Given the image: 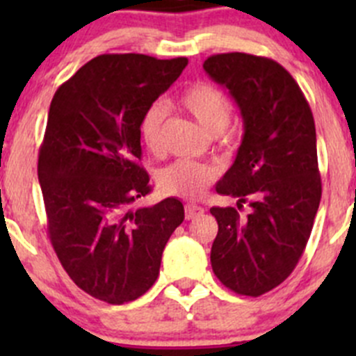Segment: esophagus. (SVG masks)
I'll return each instance as SVG.
<instances>
[{
    "instance_id": "34e87169",
    "label": "esophagus",
    "mask_w": 356,
    "mask_h": 356,
    "mask_svg": "<svg viewBox=\"0 0 356 356\" xmlns=\"http://www.w3.org/2000/svg\"><path fill=\"white\" fill-rule=\"evenodd\" d=\"M184 211H186V218H188V220H193V218L200 217V215L203 213V208L198 207V204H186Z\"/></svg>"
}]
</instances>
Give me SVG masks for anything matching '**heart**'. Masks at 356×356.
Returning <instances> with one entry per match:
<instances>
[{"mask_svg": "<svg viewBox=\"0 0 356 356\" xmlns=\"http://www.w3.org/2000/svg\"><path fill=\"white\" fill-rule=\"evenodd\" d=\"M179 105L211 134L218 138L227 136V125L231 122L232 105L224 91L208 82H195L188 86L179 95ZM165 122V106L161 103H152L141 115L139 120V134L143 143L153 155H160L161 148V129ZM217 179V170L210 165L195 163V161L179 160L168 165L158 174L156 182L161 193L177 198L193 200L198 198L201 193Z\"/></svg>", "mask_w": 356, "mask_h": 356, "instance_id": "1", "label": "heart"}]
</instances>
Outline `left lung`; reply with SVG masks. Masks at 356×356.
Wrapping results in <instances>:
<instances>
[{
  "label": "left lung",
  "mask_w": 356,
  "mask_h": 356,
  "mask_svg": "<svg viewBox=\"0 0 356 356\" xmlns=\"http://www.w3.org/2000/svg\"><path fill=\"white\" fill-rule=\"evenodd\" d=\"M203 68L229 89L245 122L234 163L215 188L238 198V208H210L218 224L211 268L225 288L257 298L289 277L314 227L322 196L314 115L274 60L220 53ZM243 202L250 203L246 218Z\"/></svg>",
  "instance_id": "left-lung-1"
}]
</instances>
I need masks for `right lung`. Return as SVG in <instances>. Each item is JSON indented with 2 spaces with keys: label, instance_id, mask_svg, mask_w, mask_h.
Returning <instances> with one entry per match:
<instances>
[{
  "label": "right lung",
  "instance_id": "obj_1",
  "mask_svg": "<svg viewBox=\"0 0 356 356\" xmlns=\"http://www.w3.org/2000/svg\"><path fill=\"white\" fill-rule=\"evenodd\" d=\"M188 58L99 55L56 89L38 177L53 250L68 277L110 305L155 284L161 253L184 220L177 198L136 208L152 193L141 161L139 120Z\"/></svg>",
  "mask_w": 356,
  "mask_h": 356
}]
</instances>
